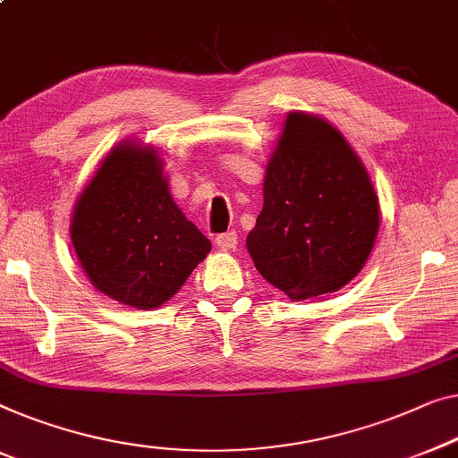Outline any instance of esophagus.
<instances>
[{
  "instance_id": "obj_1",
  "label": "esophagus",
  "mask_w": 458,
  "mask_h": 458,
  "mask_svg": "<svg viewBox=\"0 0 458 458\" xmlns=\"http://www.w3.org/2000/svg\"><path fill=\"white\" fill-rule=\"evenodd\" d=\"M215 243H216L218 250H233L237 245V233H235V231H227V233L216 235Z\"/></svg>"
}]
</instances>
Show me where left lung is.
<instances>
[{"label": "left lung", "mask_w": 458, "mask_h": 458, "mask_svg": "<svg viewBox=\"0 0 458 458\" xmlns=\"http://www.w3.org/2000/svg\"><path fill=\"white\" fill-rule=\"evenodd\" d=\"M248 251L273 287L300 301L360 275L380 229L366 165L324 117L289 111L264 174Z\"/></svg>", "instance_id": "left-lung-1"}]
</instances>
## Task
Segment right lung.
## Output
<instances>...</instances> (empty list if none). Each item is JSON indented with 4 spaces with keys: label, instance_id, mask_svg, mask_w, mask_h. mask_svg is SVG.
<instances>
[{
    "label": "right lung",
    "instance_id": "add662e5",
    "mask_svg": "<svg viewBox=\"0 0 458 458\" xmlns=\"http://www.w3.org/2000/svg\"><path fill=\"white\" fill-rule=\"evenodd\" d=\"M163 167L155 147L125 138L72 213V245L92 287L136 310L169 301L213 248L175 204Z\"/></svg>",
    "mask_w": 458,
    "mask_h": 458
}]
</instances>
